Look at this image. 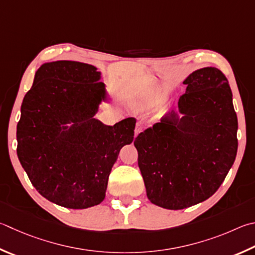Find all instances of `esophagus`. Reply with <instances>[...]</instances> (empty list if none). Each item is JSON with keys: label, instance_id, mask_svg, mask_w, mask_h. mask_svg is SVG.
<instances>
[{"label": "esophagus", "instance_id": "1", "mask_svg": "<svg viewBox=\"0 0 255 255\" xmlns=\"http://www.w3.org/2000/svg\"><path fill=\"white\" fill-rule=\"evenodd\" d=\"M142 129H143L142 124L141 123H137L136 128H135V137L139 135V133L142 131Z\"/></svg>", "mask_w": 255, "mask_h": 255}]
</instances>
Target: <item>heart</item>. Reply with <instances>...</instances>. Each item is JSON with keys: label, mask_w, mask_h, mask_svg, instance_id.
<instances>
[{"label": "heart", "mask_w": 255, "mask_h": 255, "mask_svg": "<svg viewBox=\"0 0 255 255\" xmlns=\"http://www.w3.org/2000/svg\"><path fill=\"white\" fill-rule=\"evenodd\" d=\"M166 99H167V94L163 88L150 86L143 90L139 103L143 107H154L165 103Z\"/></svg>", "instance_id": "heart-1"}]
</instances>
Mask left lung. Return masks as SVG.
Here are the masks:
<instances>
[{
  "instance_id": "8db88e82",
  "label": "left lung",
  "mask_w": 255,
  "mask_h": 255,
  "mask_svg": "<svg viewBox=\"0 0 255 255\" xmlns=\"http://www.w3.org/2000/svg\"><path fill=\"white\" fill-rule=\"evenodd\" d=\"M178 110L133 141L152 204L183 210L202 203L223 183L237 157L238 117L226 77L214 67L192 72Z\"/></svg>"
}]
</instances>
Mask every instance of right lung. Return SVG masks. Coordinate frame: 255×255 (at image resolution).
<instances>
[{
	"label": "right lung",
	"instance_id": "1",
	"mask_svg": "<svg viewBox=\"0 0 255 255\" xmlns=\"http://www.w3.org/2000/svg\"><path fill=\"white\" fill-rule=\"evenodd\" d=\"M101 72L69 60L43 63L21 106L17 157L41 195L82 210L105 200L119 151L133 140L136 119L107 126L95 118L108 103Z\"/></svg>",
	"mask_w": 255,
	"mask_h": 255
}]
</instances>
